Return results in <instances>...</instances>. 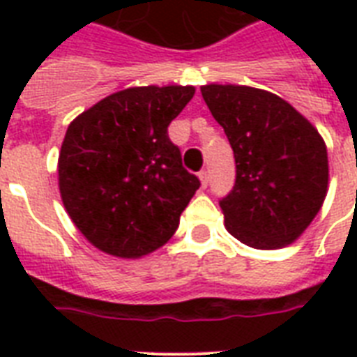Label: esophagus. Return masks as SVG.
<instances>
[{"instance_id":"1","label":"esophagus","mask_w":357,"mask_h":357,"mask_svg":"<svg viewBox=\"0 0 357 357\" xmlns=\"http://www.w3.org/2000/svg\"><path fill=\"white\" fill-rule=\"evenodd\" d=\"M198 178H200L202 189H206L207 185H209V172H207V170H202V172L198 174Z\"/></svg>"}]
</instances>
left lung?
Returning a JSON list of instances; mask_svg holds the SVG:
<instances>
[{
  "label": "left lung",
  "instance_id": "1",
  "mask_svg": "<svg viewBox=\"0 0 357 357\" xmlns=\"http://www.w3.org/2000/svg\"><path fill=\"white\" fill-rule=\"evenodd\" d=\"M235 155V185L222 202L224 226L246 246L294 243L321 211L328 192L326 142L304 114L263 89H200Z\"/></svg>",
  "mask_w": 357,
  "mask_h": 357
}]
</instances>
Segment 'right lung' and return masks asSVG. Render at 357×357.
<instances>
[{
	"label": "right lung",
	"instance_id": "add662e5",
	"mask_svg": "<svg viewBox=\"0 0 357 357\" xmlns=\"http://www.w3.org/2000/svg\"><path fill=\"white\" fill-rule=\"evenodd\" d=\"M183 85L129 86L70 122L59 151L63 206L105 254L139 259L167 244L200 187L168 126L192 100Z\"/></svg>",
	"mask_w": 357,
	"mask_h": 357
}]
</instances>
